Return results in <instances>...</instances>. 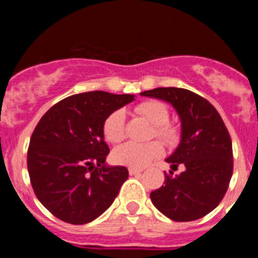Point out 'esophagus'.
Listing matches in <instances>:
<instances>
[{"mask_svg": "<svg viewBox=\"0 0 258 258\" xmlns=\"http://www.w3.org/2000/svg\"><path fill=\"white\" fill-rule=\"evenodd\" d=\"M143 169H137V168H129V174L131 175H136V174H140L142 173Z\"/></svg>", "mask_w": 258, "mask_h": 258, "instance_id": "1", "label": "esophagus"}]
</instances>
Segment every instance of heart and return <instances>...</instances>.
Masks as SVG:
<instances>
[{"label": "heart", "instance_id": "1", "mask_svg": "<svg viewBox=\"0 0 258 258\" xmlns=\"http://www.w3.org/2000/svg\"><path fill=\"white\" fill-rule=\"evenodd\" d=\"M137 112L145 116L151 124L155 125L156 134L164 143L168 146H174L178 142V131L172 125L166 124L169 120V111L163 103L156 101H147L137 107ZM104 138L108 142L117 143L125 137V115L124 111L117 109L106 118L103 125ZM163 154V146L157 141H151L147 143L129 142L122 143L116 147L113 151V160L121 165L131 168H145L147 164L157 159Z\"/></svg>", "mask_w": 258, "mask_h": 258}]
</instances>
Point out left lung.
Listing matches in <instances>:
<instances>
[{"label":"left lung","instance_id":"1","mask_svg":"<svg viewBox=\"0 0 258 258\" xmlns=\"http://www.w3.org/2000/svg\"><path fill=\"white\" fill-rule=\"evenodd\" d=\"M174 107L181 120V141L165 161L179 174L165 173V182L152 191V204L177 222L204 217L220 204L232 175L231 138L217 109L207 99L181 88H156L141 93Z\"/></svg>","mask_w":258,"mask_h":258}]
</instances>
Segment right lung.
Wrapping results in <instances>:
<instances>
[{"instance_id": "right-lung-1", "label": "right lung", "mask_w": 258, "mask_h": 258, "mask_svg": "<svg viewBox=\"0 0 258 258\" xmlns=\"http://www.w3.org/2000/svg\"><path fill=\"white\" fill-rule=\"evenodd\" d=\"M132 94L88 92L66 98L45 113L31 137L27 165L36 197L59 220L92 222L109 208L129 177L109 166L103 125Z\"/></svg>"}]
</instances>
